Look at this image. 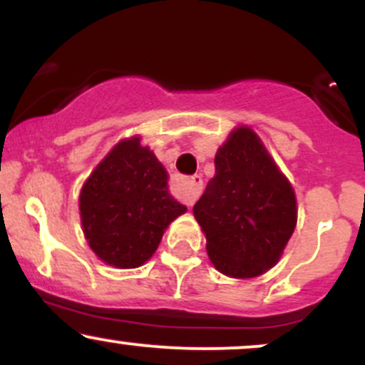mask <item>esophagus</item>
<instances>
[{
  "mask_svg": "<svg viewBox=\"0 0 365 365\" xmlns=\"http://www.w3.org/2000/svg\"><path fill=\"white\" fill-rule=\"evenodd\" d=\"M200 192H202V177L200 175H194L188 180V192L185 195V204L188 207H192L195 204V200L199 199Z\"/></svg>",
  "mask_w": 365,
  "mask_h": 365,
  "instance_id": "34e87169",
  "label": "esophagus"
}]
</instances>
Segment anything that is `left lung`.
I'll return each instance as SVG.
<instances>
[{"instance_id": "left-lung-1", "label": "left lung", "mask_w": 365, "mask_h": 365, "mask_svg": "<svg viewBox=\"0 0 365 365\" xmlns=\"http://www.w3.org/2000/svg\"><path fill=\"white\" fill-rule=\"evenodd\" d=\"M194 216L206 233L211 262L232 278H254L278 262L297 225L293 188L262 142L240 127L215 158Z\"/></svg>"}]
</instances>
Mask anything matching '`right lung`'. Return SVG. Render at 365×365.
Wrapping results in <instances>:
<instances>
[{"label": "right lung", "mask_w": 365, "mask_h": 365, "mask_svg": "<svg viewBox=\"0 0 365 365\" xmlns=\"http://www.w3.org/2000/svg\"><path fill=\"white\" fill-rule=\"evenodd\" d=\"M78 207L91 249L123 269L150 259L166 226L187 211L168 194V175L139 137L121 140L96 166Z\"/></svg>", "instance_id": "right-lung-1"}]
</instances>
